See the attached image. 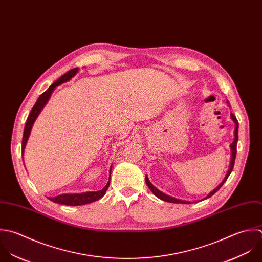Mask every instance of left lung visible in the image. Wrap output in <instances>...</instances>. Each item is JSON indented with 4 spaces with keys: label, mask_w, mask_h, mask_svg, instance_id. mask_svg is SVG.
Wrapping results in <instances>:
<instances>
[{
    "label": "left lung",
    "mask_w": 262,
    "mask_h": 262,
    "mask_svg": "<svg viewBox=\"0 0 262 262\" xmlns=\"http://www.w3.org/2000/svg\"><path fill=\"white\" fill-rule=\"evenodd\" d=\"M228 103H229V101H228ZM231 118L234 120V122H235V124H236V127H235V139H234V142L231 144V151H232V156H231V164H230V168H229V170H228V173L226 174V177H225V179L223 180V182L212 191V192H210L207 196H206V198L205 199H207V198H209V197H211L212 195H214L222 187H223V185L226 183V181L228 180V178H229V176L231 174V172H232V170H233V168H234V164H235V159H236V154H237V143H238V128H239V124H238V120H237V118H236V116L233 114V113H231ZM146 184H147V186L149 187V189L151 190V192L156 196V197H158L159 199H161V200H163V201H166V202H169V203H182V204H191L192 202H190V201H184V200H180V199H177V198H173V197H171V196H168V195H166V194H164V193H162L161 191H159L157 188H155L151 183H150V181H149V179H148V177L146 176Z\"/></svg>",
    "instance_id": "obj_1"
}]
</instances>
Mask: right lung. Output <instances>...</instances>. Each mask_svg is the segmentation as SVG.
<instances>
[{"label":"right lung","instance_id":"1","mask_svg":"<svg viewBox=\"0 0 262 262\" xmlns=\"http://www.w3.org/2000/svg\"><path fill=\"white\" fill-rule=\"evenodd\" d=\"M77 71H78V68H73V69L67 71L64 75L59 77L53 84H51L49 86V89L46 92H43L38 97L37 101L35 102L34 106L31 109V111H30V113H29V115L27 117L26 123H25L24 132H23V137H22V155H23L24 148L26 146L27 140L29 138L31 127H32L36 117L38 116V114L40 113V111L42 110V108L46 106V104L48 103L49 99L51 98V95L54 92L55 88L58 86L59 84L63 83V82L68 81L69 79H71L77 73ZM110 171H111V169H110ZM109 184H110V179H109L107 185L102 190H100V191H97V192H86V193H81V194H62V195H59L57 197H53V198H49V199L51 201H53L54 203H59V204H64V205H69V206H79V205L89 204V203H92V202L97 201L100 198H102L105 195L107 189L109 188Z\"/></svg>","mask_w":262,"mask_h":262}]
</instances>
